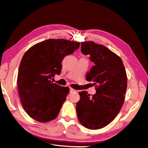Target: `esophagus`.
<instances>
[{"label": "esophagus", "instance_id": "34e87169", "mask_svg": "<svg viewBox=\"0 0 148 148\" xmlns=\"http://www.w3.org/2000/svg\"><path fill=\"white\" fill-rule=\"evenodd\" d=\"M76 90L75 89H74V88H70V92H76Z\"/></svg>", "mask_w": 148, "mask_h": 148}]
</instances>
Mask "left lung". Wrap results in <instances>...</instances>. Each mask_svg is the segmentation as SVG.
<instances>
[{"instance_id":"obj_1","label":"left lung","mask_w":148,"mask_h":148,"mask_svg":"<svg viewBox=\"0 0 148 148\" xmlns=\"http://www.w3.org/2000/svg\"><path fill=\"white\" fill-rule=\"evenodd\" d=\"M81 51L83 54L89 55L95 63L86 79L94 82L96 92L90 96L87 91L79 92L77 118L85 127L98 130L108 125L119 113L127 90V74L122 59L103 45L82 42Z\"/></svg>"}]
</instances>
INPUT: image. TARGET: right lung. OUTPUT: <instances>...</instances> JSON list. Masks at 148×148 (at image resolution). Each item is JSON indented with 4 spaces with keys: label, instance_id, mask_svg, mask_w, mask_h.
Masks as SVG:
<instances>
[{
    "label": "right lung",
    "instance_id": "obj_1",
    "mask_svg": "<svg viewBox=\"0 0 148 148\" xmlns=\"http://www.w3.org/2000/svg\"><path fill=\"white\" fill-rule=\"evenodd\" d=\"M79 45V42L50 39L34 45L24 54L18 68L17 87L23 108L32 119L45 123L58 116L69 88L50 79L60 74L63 58Z\"/></svg>",
    "mask_w": 148,
    "mask_h": 148
}]
</instances>
